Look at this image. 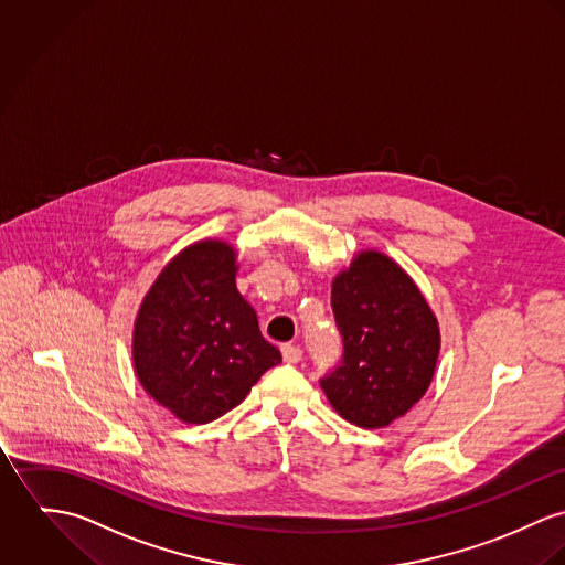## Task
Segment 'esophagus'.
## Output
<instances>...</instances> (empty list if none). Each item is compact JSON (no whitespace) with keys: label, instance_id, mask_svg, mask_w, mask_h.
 <instances>
[{"label":"esophagus","instance_id":"esophagus-1","mask_svg":"<svg viewBox=\"0 0 565 565\" xmlns=\"http://www.w3.org/2000/svg\"><path fill=\"white\" fill-rule=\"evenodd\" d=\"M281 355H284V362L297 364V362H301L303 351H301V347H297V344H284V347H281Z\"/></svg>","mask_w":565,"mask_h":565}]
</instances>
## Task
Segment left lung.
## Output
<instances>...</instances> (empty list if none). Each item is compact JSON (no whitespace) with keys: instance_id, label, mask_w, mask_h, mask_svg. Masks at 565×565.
I'll return each instance as SVG.
<instances>
[{"instance_id":"left-lung-1","label":"left lung","mask_w":565,"mask_h":565,"mask_svg":"<svg viewBox=\"0 0 565 565\" xmlns=\"http://www.w3.org/2000/svg\"><path fill=\"white\" fill-rule=\"evenodd\" d=\"M342 338L338 366L320 376L333 409L376 429L405 416L427 392L439 353L438 322L416 284L383 253L358 255L331 286Z\"/></svg>"}]
</instances>
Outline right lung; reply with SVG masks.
Wrapping results in <instances>:
<instances>
[{
  "instance_id": "obj_1",
  "label": "right lung",
  "mask_w": 565,
  "mask_h": 565,
  "mask_svg": "<svg viewBox=\"0 0 565 565\" xmlns=\"http://www.w3.org/2000/svg\"><path fill=\"white\" fill-rule=\"evenodd\" d=\"M236 253L196 243L160 273L134 327V366L142 387L180 420L203 425L245 401L281 362L257 313L236 288Z\"/></svg>"
}]
</instances>
